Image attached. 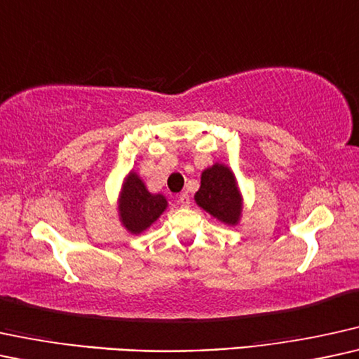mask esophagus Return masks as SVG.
<instances>
[{
    "label": "esophagus",
    "mask_w": 359,
    "mask_h": 359,
    "mask_svg": "<svg viewBox=\"0 0 359 359\" xmlns=\"http://www.w3.org/2000/svg\"><path fill=\"white\" fill-rule=\"evenodd\" d=\"M179 203L182 207H189L190 205V195L187 194V192H184V194H180L179 195Z\"/></svg>",
    "instance_id": "esophagus-1"
}]
</instances>
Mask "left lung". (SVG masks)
I'll use <instances>...</instances> for the list:
<instances>
[{
	"mask_svg": "<svg viewBox=\"0 0 359 359\" xmlns=\"http://www.w3.org/2000/svg\"><path fill=\"white\" fill-rule=\"evenodd\" d=\"M195 203L225 225H237L242 217L243 197L230 167L215 164L202 172L201 189L194 195Z\"/></svg>",
	"mask_w": 359,
	"mask_h": 359,
	"instance_id": "left-lung-1",
	"label": "left lung"
}]
</instances>
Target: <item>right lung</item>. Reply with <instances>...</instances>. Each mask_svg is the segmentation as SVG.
Masks as SVG:
<instances>
[{"label":"right lung","mask_w":359,"mask_h":359,"mask_svg":"<svg viewBox=\"0 0 359 359\" xmlns=\"http://www.w3.org/2000/svg\"><path fill=\"white\" fill-rule=\"evenodd\" d=\"M167 208V198L162 194H151L137 175L130 170L122 182L117 210L119 220L127 232L142 233L156 222Z\"/></svg>","instance_id":"right-lung-1"}]
</instances>
